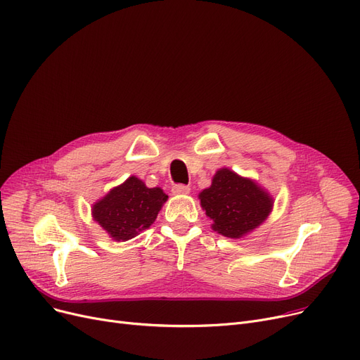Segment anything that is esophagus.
<instances>
[{
  "mask_svg": "<svg viewBox=\"0 0 360 360\" xmlns=\"http://www.w3.org/2000/svg\"><path fill=\"white\" fill-rule=\"evenodd\" d=\"M172 193L176 194V195L188 194L190 193V186L188 185H182V184H176V185L172 186Z\"/></svg>",
  "mask_w": 360,
  "mask_h": 360,
  "instance_id": "1",
  "label": "esophagus"
}]
</instances>
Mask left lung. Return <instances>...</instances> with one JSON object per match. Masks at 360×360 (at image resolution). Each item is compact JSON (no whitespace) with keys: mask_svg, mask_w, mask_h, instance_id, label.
<instances>
[{"mask_svg":"<svg viewBox=\"0 0 360 360\" xmlns=\"http://www.w3.org/2000/svg\"><path fill=\"white\" fill-rule=\"evenodd\" d=\"M198 198L213 221V231L228 238H241L256 229L266 221L274 206L268 191L226 167L216 172L212 185Z\"/></svg>","mask_w":360,"mask_h":360,"instance_id":"8db88e82","label":"left lung"}]
</instances>
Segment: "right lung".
<instances>
[{"mask_svg":"<svg viewBox=\"0 0 360 360\" xmlns=\"http://www.w3.org/2000/svg\"><path fill=\"white\" fill-rule=\"evenodd\" d=\"M166 200L159 186L129 176L92 206V217L115 241H128L153 225Z\"/></svg>","mask_w":360,"mask_h":360,"instance_id":"right-lung-1","label":"right lung"}]
</instances>
